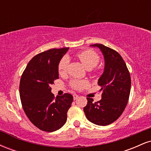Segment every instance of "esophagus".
Instances as JSON below:
<instances>
[{
	"label": "esophagus",
	"instance_id": "1",
	"mask_svg": "<svg viewBox=\"0 0 151 151\" xmlns=\"http://www.w3.org/2000/svg\"><path fill=\"white\" fill-rule=\"evenodd\" d=\"M73 98H74V100H77L78 98H79V96H78L77 94H74L73 95Z\"/></svg>",
	"mask_w": 151,
	"mask_h": 151
}]
</instances>
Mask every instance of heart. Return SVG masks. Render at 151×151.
<instances>
[{
  "label": "heart",
  "mask_w": 151,
  "mask_h": 151,
  "mask_svg": "<svg viewBox=\"0 0 151 151\" xmlns=\"http://www.w3.org/2000/svg\"><path fill=\"white\" fill-rule=\"evenodd\" d=\"M78 58L79 59L83 65L87 68L88 70H91L98 65L99 62V55L95 51L92 50H86L84 51L77 54ZM69 65H70V59L68 57H63L58 65V71L60 74H65L68 70ZM89 85V82L86 80H79L74 79L71 81L70 86L76 90H81L86 86Z\"/></svg>",
  "instance_id": "1"
}]
</instances>
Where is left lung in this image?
Returning <instances> with one entry per match:
<instances>
[{"instance_id":"left-lung-1","label":"left lung","mask_w":151,"mask_h":151,"mask_svg":"<svg viewBox=\"0 0 151 151\" xmlns=\"http://www.w3.org/2000/svg\"><path fill=\"white\" fill-rule=\"evenodd\" d=\"M98 47L105 60L104 73L98 84L102 91L101 99L93 102L87 97V104L84 107L86 119L99 126H107L116 121L124 112L131 91V76L125 62L116 50L102 44Z\"/></svg>"}]
</instances>
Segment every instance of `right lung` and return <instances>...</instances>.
Returning a JSON list of instances; mask_svg holds the SVG:
<instances>
[{"instance_id": "1", "label": "right lung", "mask_w": 151, "mask_h": 151, "mask_svg": "<svg viewBox=\"0 0 151 151\" xmlns=\"http://www.w3.org/2000/svg\"><path fill=\"white\" fill-rule=\"evenodd\" d=\"M68 49L54 48L37 54L20 78L22 109L32 124L43 131L53 132L62 127L73 101L72 95L67 93L55 98L50 87L59 79V62Z\"/></svg>"}]
</instances>
